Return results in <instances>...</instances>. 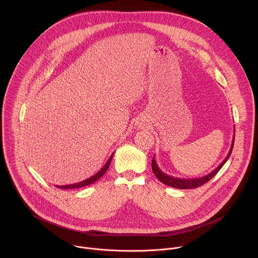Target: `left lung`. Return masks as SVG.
I'll return each instance as SVG.
<instances>
[{"label":"left lung","instance_id":"obj_1","mask_svg":"<svg viewBox=\"0 0 258 258\" xmlns=\"http://www.w3.org/2000/svg\"><path fill=\"white\" fill-rule=\"evenodd\" d=\"M234 142H235V135H234V138H233V142H232V145H231L230 151H229L227 157L224 159V161L220 163L214 170H212L210 173H208L207 175H204L202 177H197V178H179V177H174V176L168 175V174L163 172L158 167V165L156 163V160H155V156L153 157V160H152V170H153L155 176L162 183H164V185H167L169 187L176 188V189H195V188H198V187L204 185V183L207 182L208 180H210L219 171V169L224 166V164L228 161V159L230 158L231 153L233 151Z\"/></svg>","mask_w":258,"mask_h":258}]
</instances>
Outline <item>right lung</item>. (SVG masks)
<instances>
[{"label": "right lung", "mask_w": 258, "mask_h": 258, "mask_svg": "<svg viewBox=\"0 0 258 258\" xmlns=\"http://www.w3.org/2000/svg\"><path fill=\"white\" fill-rule=\"evenodd\" d=\"M114 154V153H113ZM113 154L110 156V158L108 159V161L106 162V164L96 173V174H94L93 176H91V177H89V178H87V179H85V180H82V181H80V182H77V183H72V185H66V186H56L57 188H59V189H78V188H82V187H86V186H89V185H91V183H93V182H95V181H97L106 171H107V169H108V167H109V165H110V163H111V160H112V157H113Z\"/></svg>", "instance_id": "right-lung-1"}]
</instances>
